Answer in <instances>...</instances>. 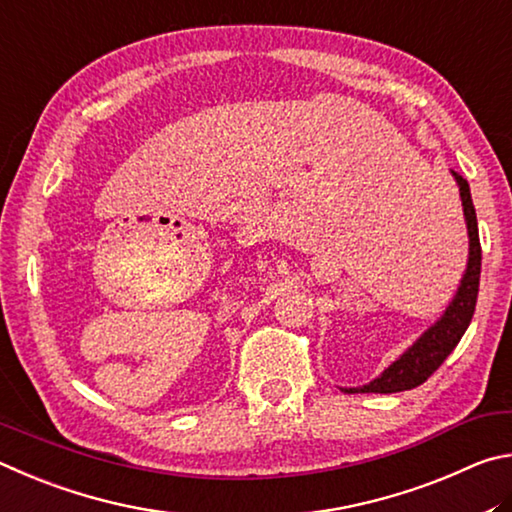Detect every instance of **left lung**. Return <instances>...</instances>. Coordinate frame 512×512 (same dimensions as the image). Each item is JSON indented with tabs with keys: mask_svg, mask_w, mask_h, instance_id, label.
<instances>
[{
	"mask_svg": "<svg viewBox=\"0 0 512 512\" xmlns=\"http://www.w3.org/2000/svg\"><path fill=\"white\" fill-rule=\"evenodd\" d=\"M452 175L459 182L461 202H463V215L465 224H468L470 236V258L468 270L463 274V281L459 285V292L452 299L450 308L445 315L436 321V324L427 330V333L418 339V342L409 348V351L393 362L389 369H384L380 378L364 384L360 389H344L346 393H398L416 389L420 384L427 382L429 375L441 366L447 355H450L461 337L468 330L474 308H477V294H479V276H481V242H479V229H477V213H474L472 195L468 179H463L459 173Z\"/></svg>",
	"mask_w": 512,
	"mask_h": 512,
	"instance_id": "1",
	"label": "left lung"
}]
</instances>
